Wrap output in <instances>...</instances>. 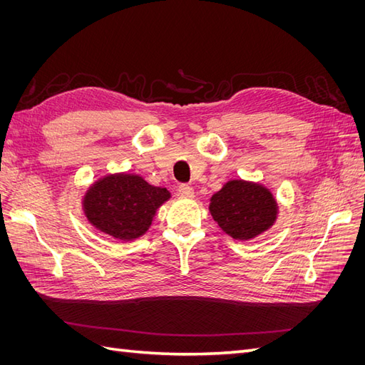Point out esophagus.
I'll use <instances>...</instances> for the list:
<instances>
[{
	"label": "esophagus",
	"instance_id": "1",
	"mask_svg": "<svg viewBox=\"0 0 365 365\" xmlns=\"http://www.w3.org/2000/svg\"><path fill=\"white\" fill-rule=\"evenodd\" d=\"M178 195L181 197H187V200H190V197L195 196V190H193V187H190V185L181 184L180 189H178Z\"/></svg>",
	"mask_w": 365,
	"mask_h": 365
}]
</instances>
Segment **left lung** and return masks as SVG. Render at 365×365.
Listing matches in <instances>:
<instances>
[{
  "instance_id": "obj_1",
  "label": "left lung",
  "mask_w": 365,
  "mask_h": 365,
  "mask_svg": "<svg viewBox=\"0 0 365 365\" xmlns=\"http://www.w3.org/2000/svg\"><path fill=\"white\" fill-rule=\"evenodd\" d=\"M210 213L222 231L236 240H251L269 230L279 204L263 184L230 180L210 197Z\"/></svg>"
}]
</instances>
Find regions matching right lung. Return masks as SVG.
Segmentation results:
<instances>
[{
    "label": "right lung",
    "instance_id": "1",
    "mask_svg": "<svg viewBox=\"0 0 365 365\" xmlns=\"http://www.w3.org/2000/svg\"><path fill=\"white\" fill-rule=\"evenodd\" d=\"M170 192L135 173L105 175L82 197L83 215L96 230L118 240H134L150 228Z\"/></svg>",
    "mask_w": 365,
    "mask_h": 365
}]
</instances>
